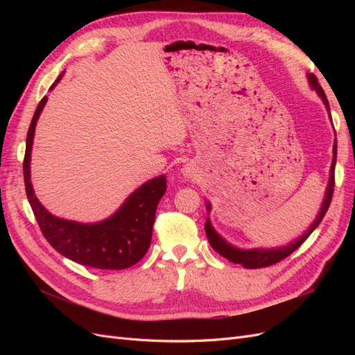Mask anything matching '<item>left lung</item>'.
Wrapping results in <instances>:
<instances>
[{
    "instance_id": "obj_1",
    "label": "left lung",
    "mask_w": 355,
    "mask_h": 355,
    "mask_svg": "<svg viewBox=\"0 0 355 355\" xmlns=\"http://www.w3.org/2000/svg\"><path fill=\"white\" fill-rule=\"evenodd\" d=\"M308 80H309V84L313 85V89H315L318 92V94L321 96V99L324 101L327 110H329V102L326 99V94H324L323 89L320 87L315 75H313V73L308 75ZM335 164H336V142H335V146H333V161H331V167H330V180H329V187H327V192H326V198L323 201V207H321L318 218L315 219V222L313 225H311V228L308 230V232H305L302 237L296 240L295 243L288 244L286 247H280V249H274V250H261V249L240 250V249H234L232 245H230L228 243H225V240H222L219 237L216 231L211 228V225L207 219L204 230H206V235H207V240H209L210 245L219 254H222L223 257H227L228 261H231L234 263H240L241 266L247 268V270H257V268L271 266V265L282 262L283 259H286L287 256L292 254L296 249H299V247L302 245V243L309 237V234L318 227V223L321 222V219L324 218V214L329 210V206L331 202L333 189H335ZM207 209H210V206H207Z\"/></svg>"
}]
</instances>
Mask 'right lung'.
<instances>
[{
    "label": "right lung",
    "mask_w": 355,
    "mask_h": 355,
    "mask_svg": "<svg viewBox=\"0 0 355 355\" xmlns=\"http://www.w3.org/2000/svg\"><path fill=\"white\" fill-rule=\"evenodd\" d=\"M60 78L62 75L56 83ZM46 102L47 96L41 99L32 116L24 158L25 189L38 227L53 249L73 262L98 270H125L141 261L151 245L155 210L167 189L166 176L146 182L127 198L114 216L101 223L83 225L53 216L37 200L29 175L35 124Z\"/></svg>",
    "instance_id": "add662e5"
}]
</instances>
